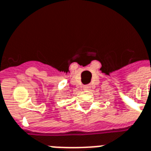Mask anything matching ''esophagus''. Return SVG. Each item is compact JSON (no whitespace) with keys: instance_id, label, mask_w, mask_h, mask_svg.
<instances>
[{"instance_id":"1","label":"esophagus","mask_w":151,"mask_h":151,"mask_svg":"<svg viewBox=\"0 0 151 151\" xmlns=\"http://www.w3.org/2000/svg\"><path fill=\"white\" fill-rule=\"evenodd\" d=\"M83 88L84 91H87V90H89V89H90V86H89V85H85V86H83Z\"/></svg>"}]
</instances>
